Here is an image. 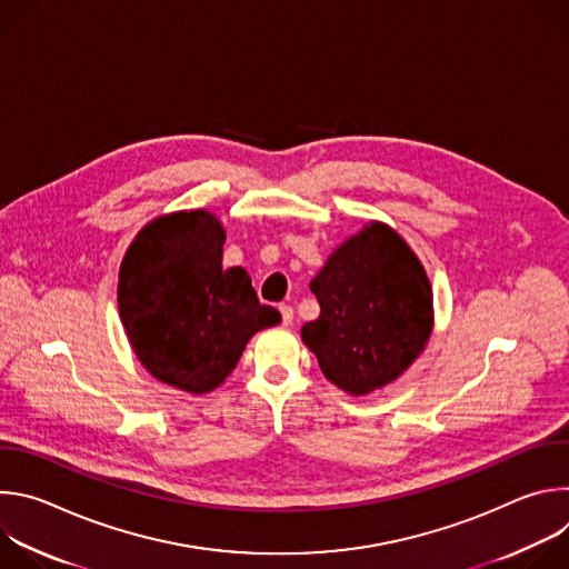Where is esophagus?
<instances>
[{"mask_svg": "<svg viewBox=\"0 0 569 569\" xmlns=\"http://www.w3.org/2000/svg\"><path fill=\"white\" fill-rule=\"evenodd\" d=\"M279 310H281L283 327H290L292 319H295V310H292V306H288V303H281V306H279Z\"/></svg>", "mask_w": 569, "mask_h": 569, "instance_id": "1", "label": "esophagus"}]
</instances>
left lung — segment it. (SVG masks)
<instances>
[{
  "label": "left lung",
  "instance_id": "8db88e82",
  "mask_svg": "<svg viewBox=\"0 0 569 569\" xmlns=\"http://www.w3.org/2000/svg\"><path fill=\"white\" fill-rule=\"evenodd\" d=\"M319 317L301 340L321 373L351 396H367L423 353L435 306L428 272L405 238L380 220L349 236L310 281Z\"/></svg>",
  "mask_w": 569,
  "mask_h": 569
}]
</instances>
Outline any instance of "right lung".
<instances>
[{
	"instance_id": "1",
	"label": "right lung",
	"mask_w": 569,
	"mask_h": 569,
	"mask_svg": "<svg viewBox=\"0 0 569 569\" xmlns=\"http://www.w3.org/2000/svg\"><path fill=\"white\" fill-rule=\"evenodd\" d=\"M224 238L207 209L164 213L134 236L119 268V317L137 360L196 396L220 387L250 338L281 321L246 270L222 268Z\"/></svg>"
}]
</instances>
